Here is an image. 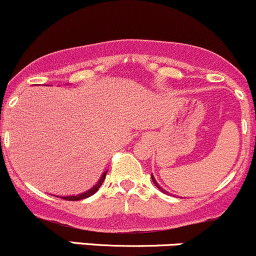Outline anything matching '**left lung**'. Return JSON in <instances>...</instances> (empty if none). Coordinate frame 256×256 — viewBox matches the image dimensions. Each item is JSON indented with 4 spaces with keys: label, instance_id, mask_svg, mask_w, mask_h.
<instances>
[{
    "label": "left lung",
    "instance_id": "1",
    "mask_svg": "<svg viewBox=\"0 0 256 256\" xmlns=\"http://www.w3.org/2000/svg\"><path fill=\"white\" fill-rule=\"evenodd\" d=\"M152 182H154V184H155V186H156V187H158V188H159V190H160V191H162V192H166V191H165V190H162V187H160L159 185H158V182H156V181H155L154 176H152Z\"/></svg>",
    "mask_w": 256,
    "mask_h": 256
}]
</instances>
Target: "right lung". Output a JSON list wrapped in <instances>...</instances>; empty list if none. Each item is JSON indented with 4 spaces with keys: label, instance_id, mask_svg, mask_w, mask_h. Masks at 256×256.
Listing matches in <instances>:
<instances>
[{
    "label": "right lung",
    "instance_id": "add662e5",
    "mask_svg": "<svg viewBox=\"0 0 256 256\" xmlns=\"http://www.w3.org/2000/svg\"><path fill=\"white\" fill-rule=\"evenodd\" d=\"M106 175H107V171H104V172L102 174L101 178H100V180H98V182H97L96 185H94V187H92V188H90L88 191L84 192V194H78V196H64V197H62V198L66 200V201H78V200L88 198V197L92 196V194H96V192H97V190H98L100 187H101L102 184H104V178H106Z\"/></svg>",
    "mask_w": 256,
    "mask_h": 256
}]
</instances>
